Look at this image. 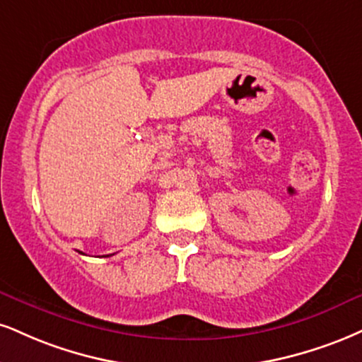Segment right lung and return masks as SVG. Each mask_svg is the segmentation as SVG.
I'll use <instances>...</instances> for the list:
<instances>
[{"label": "right lung", "mask_w": 362, "mask_h": 362, "mask_svg": "<svg viewBox=\"0 0 362 362\" xmlns=\"http://www.w3.org/2000/svg\"><path fill=\"white\" fill-rule=\"evenodd\" d=\"M107 256H110V255H107Z\"/></svg>", "instance_id": "obj_1"}]
</instances>
